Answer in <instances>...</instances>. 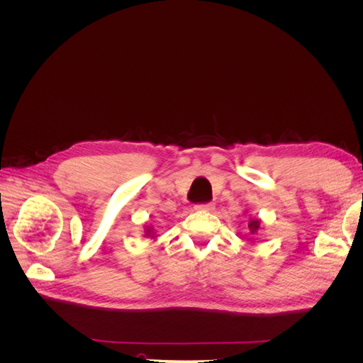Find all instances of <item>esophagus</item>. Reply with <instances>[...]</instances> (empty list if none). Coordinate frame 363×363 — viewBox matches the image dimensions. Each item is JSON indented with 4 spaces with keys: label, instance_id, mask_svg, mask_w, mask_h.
I'll list each match as a JSON object with an SVG mask.
<instances>
[{
    "label": "esophagus",
    "instance_id": "esophagus-1",
    "mask_svg": "<svg viewBox=\"0 0 363 363\" xmlns=\"http://www.w3.org/2000/svg\"><path fill=\"white\" fill-rule=\"evenodd\" d=\"M196 208H199V211H206V212H211L212 208H213V204L212 203H206V204H199L196 206Z\"/></svg>",
    "mask_w": 363,
    "mask_h": 363
}]
</instances>
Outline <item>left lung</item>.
Listing matches in <instances>:
<instances>
[{"mask_svg": "<svg viewBox=\"0 0 363 363\" xmlns=\"http://www.w3.org/2000/svg\"><path fill=\"white\" fill-rule=\"evenodd\" d=\"M260 227V221L257 218H250V223H248V228H250V233L255 235L257 233V230Z\"/></svg>", "mask_w": 363, "mask_h": 363, "instance_id": "8db88e82", "label": "left lung"}]
</instances>
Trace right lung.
Instances as JSON below:
<instances>
[{
    "mask_svg": "<svg viewBox=\"0 0 363 363\" xmlns=\"http://www.w3.org/2000/svg\"><path fill=\"white\" fill-rule=\"evenodd\" d=\"M145 236L148 238H155V228H152V227H147L145 228Z\"/></svg>",
    "mask_w": 363,
    "mask_h": 363,
    "instance_id": "add662e5",
    "label": "right lung"
}]
</instances>
